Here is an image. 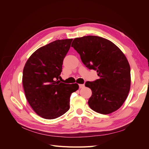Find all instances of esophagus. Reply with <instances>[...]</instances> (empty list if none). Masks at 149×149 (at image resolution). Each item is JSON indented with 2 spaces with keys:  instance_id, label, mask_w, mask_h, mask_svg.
I'll use <instances>...</instances> for the list:
<instances>
[{
  "instance_id": "1",
  "label": "esophagus",
  "mask_w": 149,
  "mask_h": 149,
  "mask_svg": "<svg viewBox=\"0 0 149 149\" xmlns=\"http://www.w3.org/2000/svg\"><path fill=\"white\" fill-rule=\"evenodd\" d=\"M79 88H83L84 87V84H79Z\"/></svg>"
}]
</instances>
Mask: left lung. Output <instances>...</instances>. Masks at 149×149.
Instances as JSON below:
<instances>
[{"instance_id": "8db88e82", "label": "left lung", "mask_w": 149, "mask_h": 149, "mask_svg": "<svg viewBox=\"0 0 149 149\" xmlns=\"http://www.w3.org/2000/svg\"><path fill=\"white\" fill-rule=\"evenodd\" d=\"M84 65L97 71L100 78L87 81L92 91L88 104L98 113L108 114L121 107L130 88V68L124 54L115 44L97 36L76 38L71 44Z\"/></svg>"}]
</instances>
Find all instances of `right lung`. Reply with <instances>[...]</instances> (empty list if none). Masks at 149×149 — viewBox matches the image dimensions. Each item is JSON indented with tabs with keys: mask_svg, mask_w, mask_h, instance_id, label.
I'll list each match as a JSON object with an SVG mask.
<instances>
[{
	"mask_svg": "<svg viewBox=\"0 0 149 149\" xmlns=\"http://www.w3.org/2000/svg\"><path fill=\"white\" fill-rule=\"evenodd\" d=\"M73 39L58 40L37 49L26 61L22 83L33 110L46 119L63 115L70 109L71 94L78 84L61 83L62 65Z\"/></svg>",
	"mask_w": 149,
	"mask_h": 149,
	"instance_id": "obj_1",
	"label": "right lung"
}]
</instances>
